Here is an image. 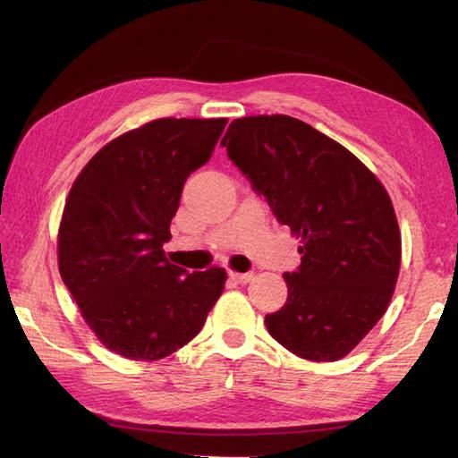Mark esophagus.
Wrapping results in <instances>:
<instances>
[{
    "label": "esophagus",
    "mask_w": 458,
    "mask_h": 458,
    "mask_svg": "<svg viewBox=\"0 0 458 458\" xmlns=\"http://www.w3.org/2000/svg\"><path fill=\"white\" fill-rule=\"evenodd\" d=\"M230 278L238 284H248L252 281V273H230Z\"/></svg>",
    "instance_id": "34e87169"
}]
</instances>
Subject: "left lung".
<instances>
[{
  "instance_id": "8db88e82",
  "label": "left lung",
  "mask_w": 458,
  "mask_h": 458,
  "mask_svg": "<svg viewBox=\"0 0 458 458\" xmlns=\"http://www.w3.org/2000/svg\"><path fill=\"white\" fill-rule=\"evenodd\" d=\"M222 145L301 238V267L283 275L289 297L265 317L268 333L299 358H345L382 319L400 273V228L382 182L289 114L234 119Z\"/></svg>"
}]
</instances>
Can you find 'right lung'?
I'll use <instances>...</instances> for the list:
<instances>
[{
  "label": "right lung",
  "mask_w": 458,
  "mask_h": 458,
  "mask_svg": "<svg viewBox=\"0 0 458 458\" xmlns=\"http://www.w3.org/2000/svg\"><path fill=\"white\" fill-rule=\"evenodd\" d=\"M228 119H155L92 155L68 193L58 270L106 350L167 358L198 335L226 270L169 265L164 244L183 183L204 165Z\"/></svg>",
  "instance_id": "1"
}]
</instances>
